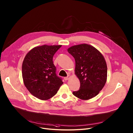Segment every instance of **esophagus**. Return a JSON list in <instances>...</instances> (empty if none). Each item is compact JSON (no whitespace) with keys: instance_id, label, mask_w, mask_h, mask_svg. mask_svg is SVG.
<instances>
[{"instance_id":"1","label":"esophagus","mask_w":133,"mask_h":133,"mask_svg":"<svg viewBox=\"0 0 133 133\" xmlns=\"http://www.w3.org/2000/svg\"><path fill=\"white\" fill-rule=\"evenodd\" d=\"M69 77H70V76L69 75H68L67 77H64V79L65 81H67V80H68V79L69 78Z\"/></svg>"}]
</instances>
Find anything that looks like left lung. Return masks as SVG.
<instances>
[{"mask_svg": "<svg viewBox=\"0 0 133 133\" xmlns=\"http://www.w3.org/2000/svg\"><path fill=\"white\" fill-rule=\"evenodd\" d=\"M69 54L75 59V74L80 82L78 91L73 94L77 98L88 100L98 95L107 79V65L101 53L87 44L68 48Z\"/></svg>", "mask_w": 133, "mask_h": 133, "instance_id": "left-lung-1", "label": "left lung"}]
</instances>
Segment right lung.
I'll return each mask as SVG.
<instances>
[{"mask_svg": "<svg viewBox=\"0 0 133 133\" xmlns=\"http://www.w3.org/2000/svg\"><path fill=\"white\" fill-rule=\"evenodd\" d=\"M61 45H44L31 49L22 63L24 84L28 91L41 100L49 99L58 92L63 84L56 74L53 57Z\"/></svg>", "mask_w": 133, "mask_h": 133, "instance_id": "obj_1", "label": "right lung"}]
</instances>
